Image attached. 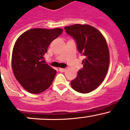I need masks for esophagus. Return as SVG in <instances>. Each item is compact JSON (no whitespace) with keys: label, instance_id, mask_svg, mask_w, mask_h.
Masks as SVG:
<instances>
[{"label":"esophagus","instance_id":"34e87169","mask_svg":"<svg viewBox=\"0 0 130 130\" xmlns=\"http://www.w3.org/2000/svg\"><path fill=\"white\" fill-rule=\"evenodd\" d=\"M65 70H66V69H62V68H60V69H59V71L61 72H65Z\"/></svg>","mask_w":130,"mask_h":130}]
</instances>
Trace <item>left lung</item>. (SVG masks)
I'll list each match as a JSON object with an SVG mask.
<instances>
[{
  "label": "left lung",
  "instance_id": "8db88e82",
  "mask_svg": "<svg viewBox=\"0 0 130 130\" xmlns=\"http://www.w3.org/2000/svg\"><path fill=\"white\" fill-rule=\"evenodd\" d=\"M65 29L75 40L79 53L86 57L71 86L78 92L89 93L99 87L107 74L109 52L106 41L99 30L88 24L72 25Z\"/></svg>",
  "mask_w": 130,
  "mask_h": 130
}]
</instances>
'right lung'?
<instances>
[{"instance_id":"add662e5","label":"right lung","mask_w":130,"mask_h":130,"mask_svg":"<svg viewBox=\"0 0 130 130\" xmlns=\"http://www.w3.org/2000/svg\"><path fill=\"white\" fill-rule=\"evenodd\" d=\"M63 32L61 28H35L22 34L14 44L12 68L17 80L32 94L49 88L57 71L44 63V57L52 41Z\"/></svg>"}]
</instances>
